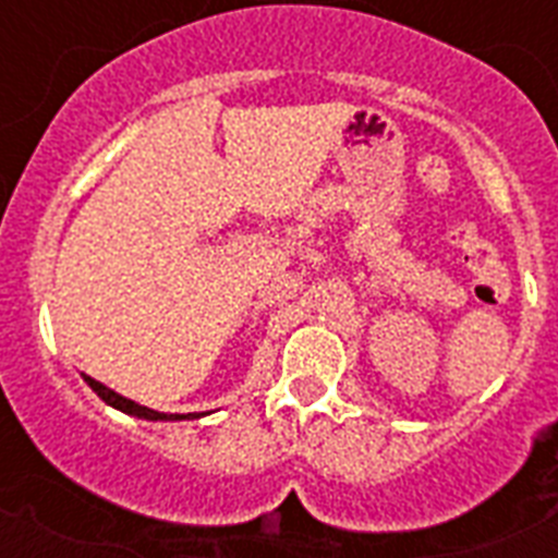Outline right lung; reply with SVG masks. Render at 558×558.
I'll list each match as a JSON object with an SVG mask.
<instances>
[{
    "mask_svg": "<svg viewBox=\"0 0 558 558\" xmlns=\"http://www.w3.org/2000/svg\"><path fill=\"white\" fill-rule=\"evenodd\" d=\"M83 379H86V385H89V388L95 390L107 405L118 408V411H124V414L130 416H138V420H150V423H173V420H193V416H202V414H161V411H153V408L138 405V402H133V399L121 397V393H116V390L107 388V385H100V381L92 379V376H83Z\"/></svg>",
    "mask_w": 558,
    "mask_h": 558,
    "instance_id": "1",
    "label": "right lung"
}]
</instances>
